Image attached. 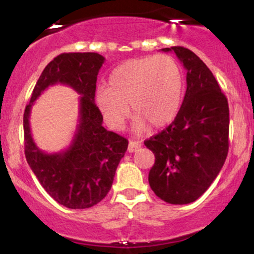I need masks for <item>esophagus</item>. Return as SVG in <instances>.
I'll return each mask as SVG.
<instances>
[{
	"instance_id": "34e87169",
	"label": "esophagus",
	"mask_w": 254,
	"mask_h": 254,
	"mask_svg": "<svg viewBox=\"0 0 254 254\" xmlns=\"http://www.w3.org/2000/svg\"><path fill=\"white\" fill-rule=\"evenodd\" d=\"M141 142H137V141H130L129 142V147H127V151L129 153H133L136 151L138 148H141Z\"/></svg>"
}]
</instances>
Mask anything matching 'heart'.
Returning <instances> with one entry per match:
<instances>
[{
    "label": "heart",
    "mask_w": 254,
    "mask_h": 254,
    "mask_svg": "<svg viewBox=\"0 0 254 254\" xmlns=\"http://www.w3.org/2000/svg\"><path fill=\"white\" fill-rule=\"evenodd\" d=\"M101 87L97 104L112 129L119 130L135 116V129H160L171 124L183 103L184 77L179 63L168 55L133 58L118 65Z\"/></svg>",
    "instance_id": "heart-1"
}]
</instances>
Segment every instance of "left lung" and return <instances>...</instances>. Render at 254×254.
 Here are the masks:
<instances>
[{
    "label": "left lung",
    "instance_id": "1",
    "mask_svg": "<svg viewBox=\"0 0 254 254\" xmlns=\"http://www.w3.org/2000/svg\"><path fill=\"white\" fill-rule=\"evenodd\" d=\"M186 69V88L179 113L166 129L144 141L155 155L149 185L171 204L194 202L220 173L228 154L229 107L216 78L189 49L172 46Z\"/></svg>",
    "mask_w": 254,
    "mask_h": 254
}]
</instances>
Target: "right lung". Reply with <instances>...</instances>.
Instances as JSON below:
<instances>
[{"instance_id":"obj_1","label":"right lung","mask_w":254,"mask_h":254,"mask_svg":"<svg viewBox=\"0 0 254 254\" xmlns=\"http://www.w3.org/2000/svg\"><path fill=\"white\" fill-rule=\"evenodd\" d=\"M105 58L95 52H69L55 57L38 78L24 112L25 156L40 185L57 203L69 209H86L106 197L127 138L103 127V115L94 103L97 76ZM63 83L81 95L74 139L66 151L46 154L30 135L29 113L35 99L49 85Z\"/></svg>"}]
</instances>
